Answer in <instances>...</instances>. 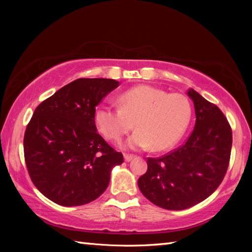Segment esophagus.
Returning <instances> with one entry per match:
<instances>
[{
    "label": "esophagus",
    "mask_w": 252,
    "mask_h": 252,
    "mask_svg": "<svg viewBox=\"0 0 252 252\" xmlns=\"http://www.w3.org/2000/svg\"><path fill=\"white\" fill-rule=\"evenodd\" d=\"M125 161H126V162H130L131 160L134 158V156H133V155H127V154H125Z\"/></svg>",
    "instance_id": "1"
}]
</instances>
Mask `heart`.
<instances>
[{"mask_svg": "<svg viewBox=\"0 0 252 252\" xmlns=\"http://www.w3.org/2000/svg\"><path fill=\"white\" fill-rule=\"evenodd\" d=\"M115 107L100 104L94 110V122L107 140L118 141L135 121L137 131L126 142L132 149L152 146L155 152L172 147L184 134L191 118V105L186 96L151 85H137L118 95Z\"/></svg>", "mask_w": 252, "mask_h": 252, "instance_id": "heart-1", "label": "heart"}]
</instances>
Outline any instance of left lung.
<instances>
[{"instance_id":"obj_1","label":"left lung","mask_w":252,"mask_h":252,"mask_svg":"<svg viewBox=\"0 0 252 252\" xmlns=\"http://www.w3.org/2000/svg\"><path fill=\"white\" fill-rule=\"evenodd\" d=\"M195 107L194 130L185 144L160 158L147 159L137 181L149 201L167 210H184L203 201L224 179L232 149V130L215 104L189 89Z\"/></svg>"}]
</instances>
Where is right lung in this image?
Here are the masks:
<instances>
[{
	"label": "right lung",
	"mask_w": 252,
	"mask_h": 252,
	"mask_svg": "<svg viewBox=\"0 0 252 252\" xmlns=\"http://www.w3.org/2000/svg\"><path fill=\"white\" fill-rule=\"evenodd\" d=\"M119 87L114 79H77L36 107L27 126L24 152L35 187L65 207L95 200L108 187L111 170L123 162L101 137L94 110Z\"/></svg>",
	"instance_id": "add662e5"
}]
</instances>
